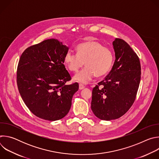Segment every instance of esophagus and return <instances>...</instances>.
Listing matches in <instances>:
<instances>
[{
  "instance_id": "34e87169",
  "label": "esophagus",
  "mask_w": 159,
  "mask_h": 159,
  "mask_svg": "<svg viewBox=\"0 0 159 159\" xmlns=\"http://www.w3.org/2000/svg\"><path fill=\"white\" fill-rule=\"evenodd\" d=\"M84 88H85V86H84V85H82V84H79V89H80V90H82V89H84Z\"/></svg>"
}]
</instances>
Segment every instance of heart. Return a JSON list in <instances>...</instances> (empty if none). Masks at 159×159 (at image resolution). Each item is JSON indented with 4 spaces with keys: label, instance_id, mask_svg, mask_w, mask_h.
<instances>
[{
    "label": "heart",
    "instance_id": "b5f03b06",
    "mask_svg": "<svg viewBox=\"0 0 159 159\" xmlns=\"http://www.w3.org/2000/svg\"><path fill=\"white\" fill-rule=\"evenodd\" d=\"M77 54L68 52L64 57V63L70 72H77L84 63L86 66L74 77L76 82L86 84L96 75L101 77L111 69L114 57L111 50L103 47L98 41L91 40L79 44Z\"/></svg>",
    "mask_w": 159,
    "mask_h": 159
}]
</instances>
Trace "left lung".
I'll list each match as a JSON object with an SVG mask.
<instances>
[{
	"mask_svg": "<svg viewBox=\"0 0 159 159\" xmlns=\"http://www.w3.org/2000/svg\"><path fill=\"white\" fill-rule=\"evenodd\" d=\"M116 60L109 74L93 89L91 109L102 120H116L129 109L141 79L139 58L123 39L112 42Z\"/></svg>",
	"mask_w": 159,
	"mask_h": 159,
	"instance_id": "8db88e82",
	"label": "left lung"
}]
</instances>
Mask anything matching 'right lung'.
Segmentation results:
<instances>
[{
	"label": "right lung",
	"mask_w": 159,
	"mask_h": 159,
	"mask_svg": "<svg viewBox=\"0 0 159 159\" xmlns=\"http://www.w3.org/2000/svg\"><path fill=\"white\" fill-rule=\"evenodd\" d=\"M69 48L55 39H48L26 48L17 69V84L26 106L37 117L56 121L65 117L79 89L64 63Z\"/></svg>",
	"instance_id": "obj_1"
}]
</instances>
